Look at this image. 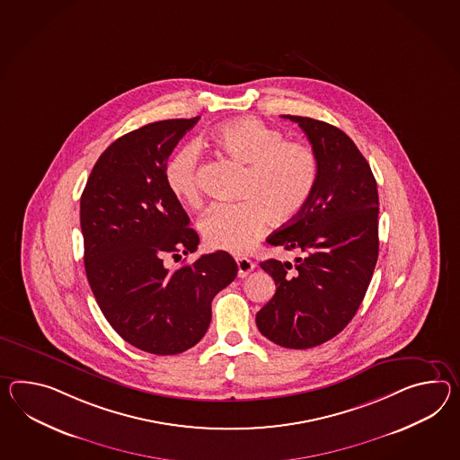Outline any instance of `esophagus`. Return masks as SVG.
<instances>
[{
  "instance_id": "34e87169",
  "label": "esophagus",
  "mask_w": 460,
  "mask_h": 460,
  "mask_svg": "<svg viewBox=\"0 0 460 460\" xmlns=\"http://www.w3.org/2000/svg\"><path fill=\"white\" fill-rule=\"evenodd\" d=\"M235 262H237V270H237L239 278H246L247 274L254 270V266H256L251 259L247 258H235Z\"/></svg>"
}]
</instances>
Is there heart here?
Returning <instances> with one entry per match:
<instances>
[{"instance_id":"heart-1","label":"heart","mask_w":460,"mask_h":460,"mask_svg":"<svg viewBox=\"0 0 460 460\" xmlns=\"http://www.w3.org/2000/svg\"><path fill=\"white\" fill-rule=\"evenodd\" d=\"M208 145L243 166L237 204L216 206L202 217V237L213 249L246 254L270 225L284 226L299 217L313 198L319 161L313 147L286 136L258 118H237L216 126ZM199 153L194 146L176 149L164 166L169 192L188 206L201 202L198 186Z\"/></svg>"}]
</instances>
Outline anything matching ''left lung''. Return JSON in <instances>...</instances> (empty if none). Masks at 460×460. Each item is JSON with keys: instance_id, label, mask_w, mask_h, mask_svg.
I'll list each match as a JSON object with an SVG mask.
<instances>
[{"instance_id": "left-lung-1", "label": "left lung", "mask_w": 460, "mask_h": 460, "mask_svg": "<svg viewBox=\"0 0 460 460\" xmlns=\"http://www.w3.org/2000/svg\"><path fill=\"white\" fill-rule=\"evenodd\" d=\"M299 124L319 161L311 201L299 217L268 237L296 251V262H261L276 294L256 314L262 336L309 349L337 336L358 313L379 256V194L369 163L332 124L284 114Z\"/></svg>"}]
</instances>
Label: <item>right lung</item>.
Segmentation results:
<instances>
[{"label":"right lung","mask_w":460,"mask_h":460,"mask_svg":"<svg viewBox=\"0 0 460 460\" xmlns=\"http://www.w3.org/2000/svg\"><path fill=\"white\" fill-rule=\"evenodd\" d=\"M198 119L157 121L118 137L96 161L79 204L96 303L126 342L156 356L196 346L211 323L214 296L237 276L226 251L180 270L164 264L199 244L164 182L169 155Z\"/></svg>","instance_id":"add662e5"}]
</instances>
